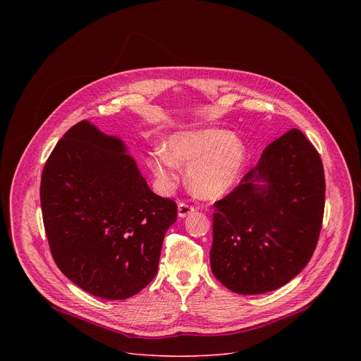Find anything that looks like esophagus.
<instances>
[{
  "mask_svg": "<svg viewBox=\"0 0 361 361\" xmlns=\"http://www.w3.org/2000/svg\"><path fill=\"white\" fill-rule=\"evenodd\" d=\"M194 207L192 205H190V204H187V202H180L178 204V217H181V219H184V217H187V216H190L191 213H194Z\"/></svg>",
  "mask_w": 361,
  "mask_h": 361,
  "instance_id": "34e87169",
  "label": "esophagus"
}]
</instances>
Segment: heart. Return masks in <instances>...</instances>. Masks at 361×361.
<instances>
[{
	"label": "heart",
	"instance_id": "obj_1",
	"mask_svg": "<svg viewBox=\"0 0 361 361\" xmlns=\"http://www.w3.org/2000/svg\"><path fill=\"white\" fill-rule=\"evenodd\" d=\"M167 151H154L148 164L166 187L178 180V166H189L187 180L192 192L202 198L224 194L238 178L247 159L244 141L221 128L177 131L167 138Z\"/></svg>",
	"mask_w": 361,
	"mask_h": 361
}]
</instances>
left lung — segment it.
Returning <instances> with one entry per match:
<instances>
[{"mask_svg":"<svg viewBox=\"0 0 361 361\" xmlns=\"http://www.w3.org/2000/svg\"><path fill=\"white\" fill-rule=\"evenodd\" d=\"M264 182V185H260ZM320 154L293 128L214 202L212 271L237 294H263L293 280L310 262L324 214Z\"/></svg>","mask_w":361,"mask_h":361,"instance_id":"obj_1","label":"left lung"}]
</instances>
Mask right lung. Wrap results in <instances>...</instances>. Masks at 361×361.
<instances>
[{
    "label": "right lung",
    "mask_w": 361,
    "mask_h": 361,
    "mask_svg": "<svg viewBox=\"0 0 361 361\" xmlns=\"http://www.w3.org/2000/svg\"><path fill=\"white\" fill-rule=\"evenodd\" d=\"M124 142L88 121L57 142L41 176V210L59 269L84 291L124 300L157 274L177 204L154 194Z\"/></svg>",
    "instance_id": "add662e5"
}]
</instances>
